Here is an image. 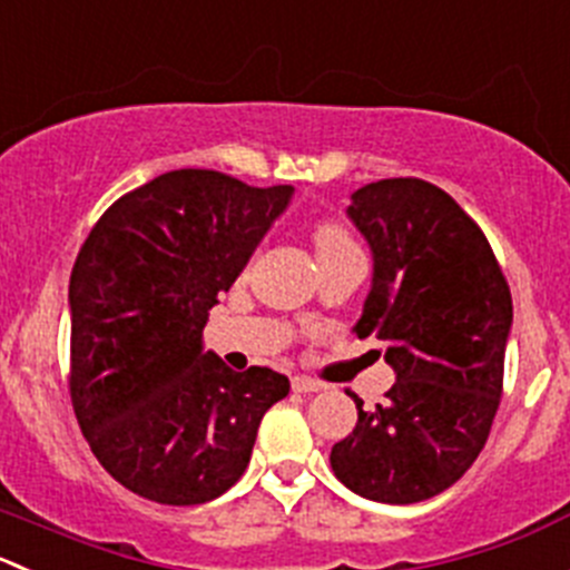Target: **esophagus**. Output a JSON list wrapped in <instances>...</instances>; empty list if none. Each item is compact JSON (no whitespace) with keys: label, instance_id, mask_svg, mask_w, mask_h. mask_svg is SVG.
<instances>
[{"label":"esophagus","instance_id":"1","mask_svg":"<svg viewBox=\"0 0 570 570\" xmlns=\"http://www.w3.org/2000/svg\"><path fill=\"white\" fill-rule=\"evenodd\" d=\"M292 390H295V392H317V390H323V384H320V381H314V379H308V375H295V379H292Z\"/></svg>","mask_w":570,"mask_h":570}]
</instances>
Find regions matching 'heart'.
Listing matches in <instances>:
<instances>
[{
  "label": "heart",
  "instance_id": "b5f03b06",
  "mask_svg": "<svg viewBox=\"0 0 570 570\" xmlns=\"http://www.w3.org/2000/svg\"><path fill=\"white\" fill-rule=\"evenodd\" d=\"M314 245H317V253H325V250H340V247L353 245V239L342 225L320 223L317 230H314Z\"/></svg>",
  "mask_w": 570,
  "mask_h": 570
}]
</instances>
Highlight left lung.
<instances>
[{
    "label": "left lung",
    "instance_id": "left-lung-1",
    "mask_svg": "<svg viewBox=\"0 0 570 570\" xmlns=\"http://www.w3.org/2000/svg\"><path fill=\"white\" fill-rule=\"evenodd\" d=\"M373 250V289L356 323L375 336L395 384L358 409L331 449L336 479L381 504H417L449 490L490 438L512 325V295L484 230L440 186L386 178L347 208Z\"/></svg>",
    "mask_w": 570,
    "mask_h": 570
}]
</instances>
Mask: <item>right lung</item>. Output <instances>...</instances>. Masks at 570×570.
<instances>
[{
	"label": "right lung",
	"mask_w": 570,
	"mask_h": 570,
	"mask_svg": "<svg viewBox=\"0 0 570 570\" xmlns=\"http://www.w3.org/2000/svg\"><path fill=\"white\" fill-rule=\"evenodd\" d=\"M292 186L175 169L121 195L69 281V395L99 465L141 499L206 504L250 462L264 412L289 395L269 367L234 373L203 328Z\"/></svg>",
	"instance_id": "obj_1"
}]
</instances>
